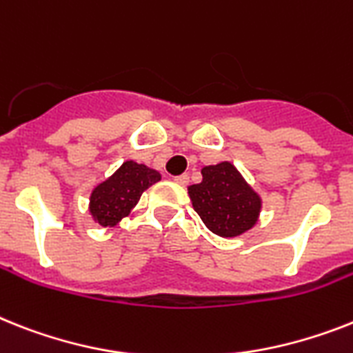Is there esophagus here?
Masks as SVG:
<instances>
[{
	"label": "esophagus",
	"instance_id": "esophagus-1",
	"mask_svg": "<svg viewBox=\"0 0 353 353\" xmlns=\"http://www.w3.org/2000/svg\"><path fill=\"white\" fill-rule=\"evenodd\" d=\"M174 182L180 183V185H188L189 174H188V173H183V174H179V176H174Z\"/></svg>",
	"mask_w": 353,
	"mask_h": 353
}]
</instances>
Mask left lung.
<instances>
[{
    "label": "left lung",
    "mask_w": 353,
    "mask_h": 353,
    "mask_svg": "<svg viewBox=\"0 0 353 353\" xmlns=\"http://www.w3.org/2000/svg\"><path fill=\"white\" fill-rule=\"evenodd\" d=\"M189 196L202 222L223 238L249 231L260 214V196L229 162L203 168L202 182L189 188Z\"/></svg>",
    "instance_id": "obj_1"
}]
</instances>
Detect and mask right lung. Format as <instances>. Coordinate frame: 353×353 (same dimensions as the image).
Wrapping results in <instances>:
<instances>
[{"label": "right lung", "instance_id": "add662e5", "mask_svg": "<svg viewBox=\"0 0 353 353\" xmlns=\"http://www.w3.org/2000/svg\"><path fill=\"white\" fill-rule=\"evenodd\" d=\"M160 180L155 170L128 160L115 173L99 183L90 196V212L103 227H113L128 216L145 189Z\"/></svg>", "mask_w": 353, "mask_h": 353}]
</instances>
